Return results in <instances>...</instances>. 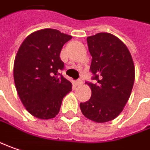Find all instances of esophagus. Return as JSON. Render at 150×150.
I'll return each instance as SVG.
<instances>
[{"mask_svg": "<svg viewBox=\"0 0 150 150\" xmlns=\"http://www.w3.org/2000/svg\"><path fill=\"white\" fill-rule=\"evenodd\" d=\"M82 82H83L82 79H78V80L76 81V82H75V83H76V85H78V86H79V85H81Z\"/></svg>", "mask_w": 150, "mask_h": 150, "instance_id": "esophagus-1", "label": "esophagus"}]
</instances>
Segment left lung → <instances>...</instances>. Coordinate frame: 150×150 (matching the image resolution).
I'll return each instance as SVG.
<instances>
[{
	"mask_svg": "<svg viewBox=\"0 0 150 150\" xmlns=\"http://www.w3.org/2000/svg\"><path fill=\"white\" fill-rule=\"evenodd\" d=\"M92 57L91 96L80 104L83 115L96 122L113 120L123 110L134 86L135 69L131 54L118 38L108 33L88 37Z\"/></svg>",
	"mask_w": 150,
	"mask_h": 150,
	"instance_id": "obj_1",
	"label": "left lung"
}]
</instances>
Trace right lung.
Listing matches in <instances>:
<instances>
[{"mask_svg": "<svg viewBox=\"0 0 150 150\" xmlns=\"http://www.w3.org/2000/svg\"><path fill=\"white\" fill-rule=\"evenodd\" d=\"M72 36L45 28L31 33L17 51L13 68L16 91L28 112L40 119L59 113L63 98L72 90L60 70L59 54Z\"/></svg>", "mask_w": 150, "mask_h": 150, "instance_id": "obj_1", "label": "right lung"}]
</instances>
